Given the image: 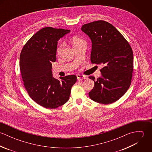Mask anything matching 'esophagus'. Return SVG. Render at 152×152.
<instances>
[{
  "mask_svg": "<svg viewBox=\"0 0 152 152\" xmlns=\"http://www.w3.org/2000/svg\"><path fill=\"white\" fill-rule=\"evenodd\" d=\"M77 77L78 80H84V79L86 78V75H81V74H78L77 75Z\"/></svg>",
  "mask_w": 152,
  "mask_h": 152,
  "instance_id": "obj_1",
  "label": "esophagus"
}]
</instances>
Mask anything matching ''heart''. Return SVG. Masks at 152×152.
I'll list each match as a JSON object with an SVG mask.
<instances>
[{
  "instance_id": "1",
  "label": "heart",
  "mask_w": 152,
  "mask_h": 152,
  "mask_svg": "<svg viewBox=\"0 0 152 152\" xmlns=\"http://www.w3.org/2000/svg\"><path fill=\"white\" fill-rule=\"evenodd\" d=\"M71 44L74 47H75L80 44H81L86 43L85 41L83 39H81V37H80L78 36H73L71 39ZM63 45L64 44L63 43H59L58 44V45L57 46V48H56V53L57 54H59L61 51L62 48L63 47Z\"/></svg>"
}]
</instances>
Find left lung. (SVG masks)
Listing matches in <instances>:
<instances>
[{
  "mask_svg": "<svg viewBox=\"0 0 152 152\" xmlns=\"http://www.w3.org/2000/svg\"><path fill=\"white\" fill-rule=\"evenodd\" d=\"M81 30L92 41L91 61L102 64V76L95 81L89 92L90 98L98 103L110 104L121 98L130 87L133 70V51L130 44L111 24L104 20L83 25Z\"/></svg>",
  "mask_w": 152,
  "mask_h": 152,
  "instance_id": "left-lung-1",
  "label": "left lung"
}]
</instances>
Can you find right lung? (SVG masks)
Here are the masks:
<instances>
[{
  "mask_svg": "<svg viewBox=\"0 0 152 152\" xmlns=\"http://www.w3.org/2000/svg\"><path fill=\"white\" fill-rule=\"evenodd\" d=\"M69 31L51 27L42 28L24 44L20 55L24 86L30 98L45 108H57L65 104L77 80L75 75L56 79L51 71L57 42Z\"/></svg>",
  "mask_w": 152,
  "mask_h": 152,
  "instance_id": "1",
  "label": "right lung"
}]
</instances>
